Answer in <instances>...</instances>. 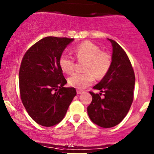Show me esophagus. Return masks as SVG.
Masks as SVG:
<instances>
[{"instance_id":"esophagus-1","label":"esophagus","mask_w":154,"mask_h":154,"mask_svg":"<svg viewBox=\"0 0 154 154\" xmlns=\"http://www.w3.org/2000/svg\"><path fill=\"white\" fill-rule=\"evenodd\" d=\"M83 92H84V91H83V90H77V94H83Z\"/></svg>"}]
</instances>
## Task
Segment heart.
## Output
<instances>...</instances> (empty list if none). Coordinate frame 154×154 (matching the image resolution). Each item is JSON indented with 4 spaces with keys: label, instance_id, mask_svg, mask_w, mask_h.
I'll use <instances>...</instances> for the list:
<instances>
[{
    "label": "heart",
    "instance_id": "b5f03b06",
    "mask_svg": "<svg viewBox=\"0 0 154 154\" xmlns=\"http://www.w3.org/2000/svg\"><path fill=\"white\" fill-rule=\"evenodd\" d=\"M72 52L78 60H85L84 73H74L68 79L69 86L76 88H85L94 80L102 79L106 75L112 66V57L108 52L90 41H85L77 45ZM59 65L66 74H71L75 68V60L67 54L60 56ZM95 76H94V75Z\"/></svg>",
    "mask_w": 154,
    "mask_h": 154
}]
</instances>
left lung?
I'll return each instance as SVG.
<instances>
[{"mask_svg":"<svg viewBox=\"0 0 154 154\" xmlns=\"http://www.w3.org/2000/svg\"><path fill=\"white\" fill-rule=\"evenodd\" d=\"M108 39L113 48L111 68L93 87L101 93L89 91L92 101L87 107L91 122L103 128L119 125L127 116L133 103L136 80L133 66L125 51L116 41Z\"/></svg>","mask_w":154,"mask_h":154,"instance_id":"1","label":"left lung"}]
</instances>
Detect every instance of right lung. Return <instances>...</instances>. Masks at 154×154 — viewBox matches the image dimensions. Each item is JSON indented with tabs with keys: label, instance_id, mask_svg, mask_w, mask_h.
I'll return each mask as SVG.
<instances>
[{
	"label": "right lung",
	"instance_id": "add662e5",
	"mask_svg": "<svg viewBox=\"0 0 154 154\" xmlns=\"http://www.w3.org/2000/svg\"><path fill=\"white\" fill-rule=\"evenodd\" d=\"M74 38L48 36L25 53L19 69L20 96L31 119L44 127L60 123L77 94L59 65L63 51Z\"/></svg>",
	"mask_w": 154,
	"mask_h": 154
}]
</instances>
